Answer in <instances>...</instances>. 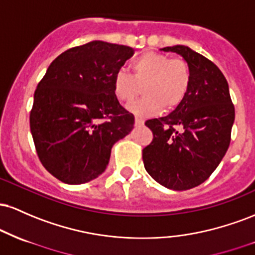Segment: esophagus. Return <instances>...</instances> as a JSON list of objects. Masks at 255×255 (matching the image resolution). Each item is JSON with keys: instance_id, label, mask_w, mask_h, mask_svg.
Returning <instances> with one entry per match:
<instances>
[{"instance_id": "1", "label": "esophagus", "mask_w": 255, "mask_h": 255, "mask_svg": "<svg viewBox=\"0 0 255 255\" xmlns=\"http://www.w3.org/2000/svg\"><path fill=\"white\" fill-rule=\"evenodd\" d=\"M135 126L136 127H141V126H144V120L135 118Z\"/></svg>"}]
</instances>
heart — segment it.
<instances>
[{"instance_id":"obj_1","label":"heart","mask_w":255,"mask_h":255,"mask_svg":"<svg viewBox=\"0 0 255 255\" xmlns=\"http://www.w3.org/2000/svg\"><path fill=\"white\" fill-rule=\"evenodd\" d=\"M133 77L120 69L113 78V91L120 102L130 103L142 87L144 98L130 104L128 110L139 118L171 111L183 102L192 83L188 63L181 58L147 51L131 62Z\"/></svg>"}]
</instances>
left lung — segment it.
<instances>
[{
    "instance_id": "1",
    "label": "left lung",
    "mask_w": 255,
    "mask_h": 255,
    "mask_svg": "<svg viewBox=\"0 0 255 255\" xmlns=\"http://www.w3.org/2000/svg\"><path fill=\"white\" fill-rule=\"evenodd\" d=\"M188 63L192 83L186 98L168 116L147 120L153 140L142 150L146 171L158 183L187 191L207 180L230 144L235 109L229 85L215 63L184 45L160 49Z\"/></svg>"
}]
</instances>
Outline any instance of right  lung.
Returning a JSON list of instances; mask_svg holds the SVG:
<instances>
[{
    "mask_svg": "<svg viewBox=\"0 0 255 255\" xmlns=\"http://www.w3.org/2000/svg\"><path fill=\"white\" fill-rule=\"evenodd\" d=\"M134 50L92 40L62 52L34 92L30 128L40 162L68 184L97 178L111 147L134 128V115L120 105L113 78Z\"/></svg>",
    "mask_w": 255,
    "mask_h": 255,
    "instance_id": "add662e5",
    "label": "right lung"
}]
</instances>
